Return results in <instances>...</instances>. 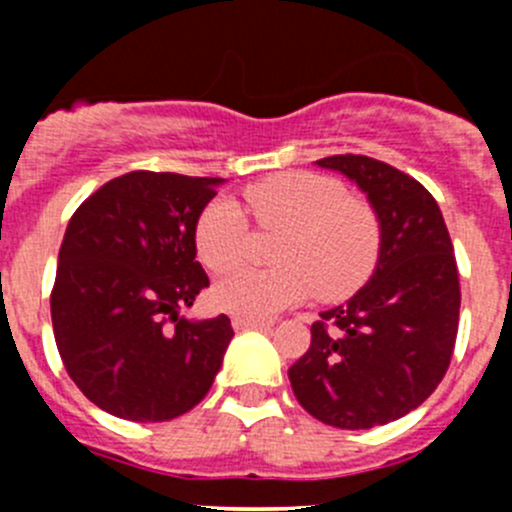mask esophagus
I'll list each match as a JSON object with an SVG mask.
<instances>
[{
	"label": "esophagus",
	"mask_w": 512,
	"mask_h": 512,
	"mask_svg": "<svg viewBox=\"0 0 512 512\" xmlns=\"http://www.w3.org/2000/svg\"><path fill=\"white\" fill-rule=\"evenodd\" d=\"M272 322H265V319H242V317H235L232 319V327L235 329H265L270 327Z\"/></svg>",
	"instance_id": "34e87169"
}]
</instances>
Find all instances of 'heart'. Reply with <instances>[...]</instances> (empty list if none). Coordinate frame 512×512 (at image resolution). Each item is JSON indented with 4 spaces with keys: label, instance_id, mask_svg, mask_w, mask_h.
<instances>
[{
    "label": "heart",
    "instance_id": "heart-1",
    "mask_svg": "<svg viewBox=\"0 0 512 512\" xmlns=\"http://www.w3.org/2000/svg\"><path fill=\"white\" fill-rule=\"evenodd\" d=\"M257 225L287 230L275 270H235L215 285L220 309L242 319H270L314 289L319 299H344L364 287L381 260L384 232L376 210L356 200L332 175L294 170L245 190ZM195 252L210 272L240 265L250 250V225L240 205L215 198L195 223Z\"/></svg>",
    "mask_w": 512,
    "mask_h": 512
}]
</instances>
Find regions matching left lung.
<instances>
[{
    "mask_svg": "<svg viewBox=\"0 0 512 512\" xmlns=\"http://www.w3.org/2000/svg\"><path fill=\"white\" fill-rule=\"evenodd\" d=\"M317 165L364 190L384 245L371 280L312 324L289 384L322 423L384 426L421 406L451 364L461 312L453 242L433 195L394 165L352 153Z\"/></svg>",
    "mask_w": 512,
    "mask_h": 512,
    "instance_id": "obj_1",
    "label": "left lung"
}]
</instances>
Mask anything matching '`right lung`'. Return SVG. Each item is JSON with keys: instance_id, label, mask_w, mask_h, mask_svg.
I'll return each instance as SVG.
<instances>
[{"instance_id": "1", "label": "right lung", "mask_w": 512, "mask_h": 512, "mask_svg": "<svg viewBox=\"0 0 512 512\" xmlns=\"http://www.w3.org/2000/svg\"><path fill=\"white\" fill-rule=\"evenodd\" d=\"M223 178L133 170L71 215L59 250L51 324L61 361L98 409L170 421L205 399L232 339L225 314L180 317L210 285L195 223Z\"/></svg>"}]
</instances>
